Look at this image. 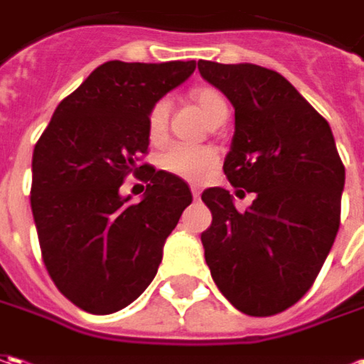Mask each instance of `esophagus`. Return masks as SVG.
<instances>
[{"mask_svg": "<svg viewBox=\"0 0 364 364\" xmlns=\"http://www.w3.org/2000/svg\"><path fill=\"white\" fill-rule=\"evenodd\" d=\"M190 192H192V196H194V198L198 200V198H200V192H203V190H200V186L192 184V186H190Z\"/></svg>", "mask_w": 364, "mask_h": 364, "instance_id": "34e87169", "label": "esophagus"}]
</instances>
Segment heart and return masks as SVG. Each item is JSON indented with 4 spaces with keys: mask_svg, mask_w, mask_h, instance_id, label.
Segmentation results:
<instances>
[{
    "mask_svg": "<svg viewBox=\"0 0 364 364\" xmlns=\"http://www.w3.org/2000/svg\"><path fill=\"white\" fill-rule=\"evenodd\" d=\"M194 103L203 109L206 119L213 125L218 119L229 115V107L225 97L215 89H198L192 92ZM168 117H170V103L166 99L158 101L151 107L147 115V132L151 141H160L168 129ZM217 164V154L215 149L204 146H188V144H172L164 149L160 156L161 170L168 174H174L188 182H203L208 172Z\"/></svg>",
    "mask_w": 364,
    "mask_h": 364,
    "instance_id": "heart-1",
    "label": "heart"
}]
</instances>
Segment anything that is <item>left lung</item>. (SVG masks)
I'll return each instance as SVG.
<instances>
[{
    "mask_svg": "<svg viewBox=\"0 0 364 364\" xmlns=\"http://www.w3.org/2000/svg\"><path fill=\"white\" fill-rule=\"evenodd\" d=\"M198 70L235 107L225 176L232 188L255 192L239 213L229 190H204L213 213L200 235L206 265L237 310L279 314L312 287L328 257L344 164L328 121L279 73L210 60H198Z\"/></svg>",
    "mask_w": 364,
    "mask_h": 364,
    "instance_id": "8db88e82",
    "label": "left lung"
}]
</instances>
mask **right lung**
I'll list each match as a JSON object with an SVG mask.
<instances>
[{"label": "right lung", "instance_id": "add662e5", "mask_svg": "<svg viewBox=\"0 0 364 364\" xmlns=\"http://www.w3.org/2000/svg\"><path fill=\"white\" fill-rule=\"evenodd\" d=\"M196 63L109 60L56 107L32 156L30 203L44 265L64 298L113 314L141 296L184 208L188 184L141 164L147 115ZM133 173L148 184L139 203L119 194Z\"/></svg>", "mask_w": 364, "mask_h": 364}]
</instances>
